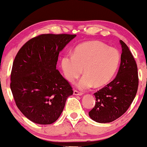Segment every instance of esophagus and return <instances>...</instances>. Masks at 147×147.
I'll return each mask as SVG.
<instances>
[{"label":"esophagus","mask_w":147,"mask_h":147,"mask_svg":"<svg viewBox=\"0 0 147 147\" xmlns=\"http://www.w3.org/2000/svg\"><path fill=\"white\" fill-rule=\"evenodd\" d=\"M82 94H82V92H78V91H77V90H74V95H76V96H82Z\"/></svg>","instance_id":"34e87169"}]
</instances>
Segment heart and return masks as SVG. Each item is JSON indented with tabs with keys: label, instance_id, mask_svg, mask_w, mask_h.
I'll use <instances>...</instances> for the list:
<instances>
[{
	"label": "heart",
	"instance_id": "heart-1",
	"mask_svg": "<svg viewBox=\"0 0 147 147\" xmlns=\"http://www.w3.org/2000/svg\"><path fill=\"white\" fill-rule=\"evenodd\" d=\"M120 61V53L115 48L108 47L100 41H88L76 47L73 55H63L61 66L69 82L75 81L84 69V76L76 86L84 90L93 86L99 88L108 83L115 74Z\"/></svg>",
	"mask_w": 147,
	"mask_h": 147
}]
</instances>
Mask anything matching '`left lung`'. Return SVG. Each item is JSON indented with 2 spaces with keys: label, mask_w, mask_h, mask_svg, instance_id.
I'll return each instance as SVG.
<instances>
[{
  "label": "left lung",
  "mask_w": 147,
  "mask_h": 147,
  "mask_svg": "<svg viewBox=\"0 0 147 147\" xmlns=\"http://www.w3.org/2000/svg\"><path fill=\"white\" fill-rule=\"evenodd\" d=\"M120 65L116 78L94 93L96 104L89 116L99 123H108L125 113L135 98L138 86L137 65L128 46L120 40Z\"/></svg>",
  "instance_id": "obj_1"
}]
</instances>
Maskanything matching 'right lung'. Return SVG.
Returning <instances> with one entry per match:
<instances>
[{
  "label": "right lung",
  "mask_w": 147,
  "mask_h": 147,
  "mask_svg": "<svg viewBox=\"0 0 147 147\" xmlns=\"http://www.w3.org/2000/svg\"><path fill=\"white\" fill-rule=\"evenodd\" d=\"M76 35L43 34L28 41L18 52L11 75L16 105L26 118L39 124L55 122L73 90L56 69L60 51Z\"/></svg>",
  "instance_id": "add662e5"
}]
</instances>
